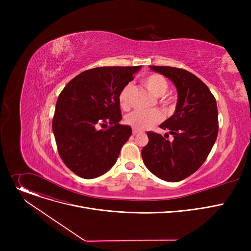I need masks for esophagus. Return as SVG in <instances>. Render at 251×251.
<instances>
[{
  "label": "esophagus",
  "instance_id": "esophagus-1",
  "mask_svg": "<svg viewBox=\"0 0 251 251\" xmlns=\"http://www.w3.org/2000/svg\"><path fill=\"white\" fill-rule=\"evenodd\" d=\"M132 132H133V134L135 135V134H137V133H140V132H141V131H140V130H137V129H133V131H132Z\"/></svg>",
  "mask_w": 251,
  "mask_h": 251
}]
</instances>
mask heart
<instances>
[{
    "instance_id": "heart-1",
    "label": "heart",
    "mask_w": 251,
    "mask_h": 251,
    "mask_svg": "<svg viewBox=\"0 0 251 251\" xmlns=\"http://www.w3.org/2000/svg\"><path fill=\"white\" fill-rule=\"evenodd\" d=\"M143 84L148 88V90L156 98H160L165 96L168 91L169 84L166 78L160 74H150L143 78ZM131 90V85L127 84L119 95V102H120L121 108L128 109L129 108V94ZM160 103L163 105L164 109H167L170 104V100L167 98H161ZM162 119L161 114L157 111H134L126 116L125 121L128 125L132 126L134 129H148L157 122H160Z\"/></svg>"
}]
</instances>
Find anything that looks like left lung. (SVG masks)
<instances>
[{
	"label": "left lung",
	"instance_id": "1",
	"mask_svg": "<svg viewBox=\"0 0 251 251\" xmlns=\"http://www.w3.org/2000/svg\"><path fill=\"white\" fill-rule=\"evenodd\" d=\"M150 68L175 84L178 100L174 114L160 125L174 139L147 132L149 143L141 151L142 160L156 177L178 182L199 170L214 147L219 131L217 101L201 79L186 70L168 66Z\"/></svg>",
	"mask_w": 251,
	"mask_h": 251
}]
</instances>
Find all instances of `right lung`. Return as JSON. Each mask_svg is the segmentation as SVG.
Listing matches in <instances>:
<instances>
[{"instance_id":"add662e5","label":"right lung","mask_w":251,"mask_h":251,"mask_svg":"<svg viewBox=\"0 0 251 251\" xmlns=\"http://www.w3.org/2000/svg\"><path fill=\"white\" fill-rule=\"evenodd\" d=\"M141 67H98L74 77L56 103L52 132L59 154L73 173L97 178L115 165L132 134L121 125V90ZM103 127V129H100Z\"/></svg>"}]
</instances>
